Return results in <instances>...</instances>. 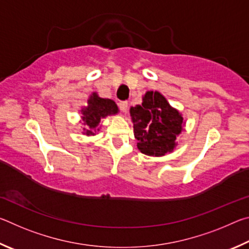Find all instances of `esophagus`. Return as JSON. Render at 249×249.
Here are the masks:
<instances>
[{
	"label": "esophagus",
	"mask_w": 249,
	"mask_h": 249,
	"mask_svg": "<svg viewBox=\"0 0 249 249\" xmlns=\"http://www.w3.org/2000/svg\"><path fill=\"white\" fill-rule=\"evenodd\" d=\"M119 107L121 108V111L123 113H126L127 112V107H128V103L126 102V101H123V102H120L119 103Z\"/></svg>",
	"instance_id": "obj_1"
}]
</instances>
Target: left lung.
Masks as SVG:
<instances>
[{
  "label": "left lung",
  "mask_w": 249,
  "mask_h": 249,
  "mask_svg": "<svg viewBox=\"0 0 249 249\" xmlns=\"http://www.w3.org/2000/svg\"><path fill=\"white\" fill-rule=\"evenodd\" d=\"M137 148L148 156H160L174 150L177 136L183 129V117L158 91H148L142 103L129 109Z\"/></svg>",
  "instance_id": "obj_1"
}]
</instances>
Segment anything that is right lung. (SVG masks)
<instances>
[{
  "label": "right lung",
  "instance_id": "1",
  "mask_svg": "<svg viewBox=\"0 0 249 249\" xmlns=\"http://www.w3.org/2000/svg\"><path fill=\"white\" fill-rule=\"evenodd\" d=\"M119 113V107L113 100L102 99L96 93L88 100L87 107L81 109V119L84 122L83 134L91 136L100 130V122L107 115H114Z\"/></svg>",
  "mask_w": 249,
  "mask_h": 249
}]
</instances>
